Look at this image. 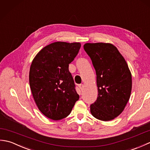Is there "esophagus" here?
Masks as SVG:
<instances>
[{
  "mask_svg": "<svg viewBox=\"0 0 150 150\" xmlns=\"http://www.w3.org/2000/svg\"><path fill=\"white\" fill-rule=\"evenodd\" d=\"M79 88L81 89V90L82 91V90H83V88H84V85L82 84H79Z\"/></svg>",
  "mask_w": 150,
  "mask_h": 150,
  "instance_id": "esophagus-1",
  "label": "esophagus"
}]
</instances>
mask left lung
<instances>
[{
    "label": "left lung",
    "instance_id": "left-lung-1",
    "mask_svg": "<svg viewBox=\"0 0 150 150\" xmlns=\"http://www.w3.org/2000/svg\"><path fill=\"white\" fill-rule=\"evenodd\" d=\"M84 49L96 71L98 97L90 106L92 115L108 121L124 111L131 95L132 73L117 47L110 43H86Z\"/></svg>",
    "mask_w": 150,
    "mask_h": 150
}]
</instances>
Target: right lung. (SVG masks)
Wrapping results in <instances>:
<instances>
[{
  "mask_svg": "<svg viewBox=\"0 0 150 150\" xmlns=\"http://www.w3.org/2000/svg\"><path fill=\"white\" fill-rule=\"evenodd\" d=\"M81 46L80 42L52 43L43 47L31 63V93L40 112L50 119L58 120L69 115L79 100L68 68Z\"/></svg>",
  "mask_w": 150,
  "mask_h": 150,
  "instance_id": "add662e5",
  "label": "right lung"
}]
</instances>
